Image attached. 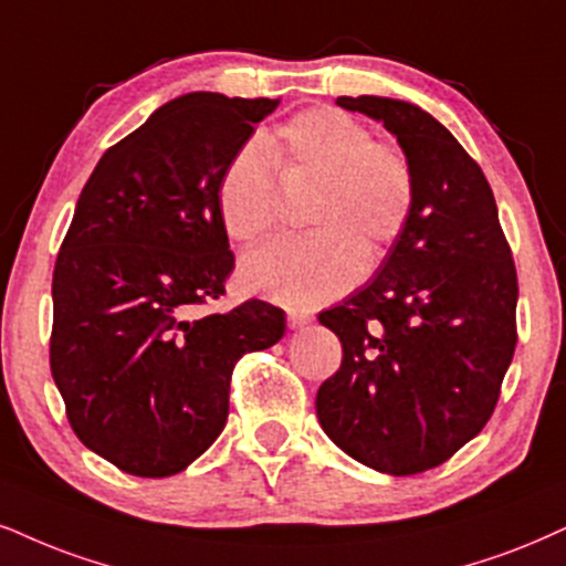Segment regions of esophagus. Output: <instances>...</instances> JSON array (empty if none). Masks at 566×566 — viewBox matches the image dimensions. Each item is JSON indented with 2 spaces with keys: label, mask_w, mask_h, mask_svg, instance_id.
Returning a JSON list of instances; mask_svg holds the SVG:
<instances>
[{
  "label": "esophagus",
  "mask_w": 566,
  "mask_h": 566,
  "mask_svg": "<svg viewBox=\"0 0 566 566\" xmlns=\"http://www.w3.org/2000/svg\"><path fill=\"white\" fill-rule=\"evenodd\" d=\"M306 323H312V315H306V312H298V310H289V327H304Z\"/></svg>",
  "instance_id": "34e87169"
}]
</instances>
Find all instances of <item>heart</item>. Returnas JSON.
Returning <instances> with one entry per match:
<instances>
[{
  "label": "heart",
  "instance_id": "obj_1",
  "mask_svg": "<svg viewBox=\"0 0 566 566\" xmlns=\"http://www.w3.org/2000/svg\"><path fill=\"white\" fill-rule=\"evenodd\" d=\"M275 172L285 184H317L306 209L312 233L249 251L239 277L251 294L291 310H315L352 289L361 262L367 270L380 264L415 214L417 176L407 151L375 142L357 117L315 107L230 157L218 186L220 222L230 241H260L275 228Z\"/></svg>",
  "mask_w": 566,
  "mask_h": 566
}]
</instances>
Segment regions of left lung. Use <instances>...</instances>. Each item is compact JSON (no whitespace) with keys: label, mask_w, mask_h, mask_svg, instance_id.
<instances>
[{"label":"left lung","mask_w":566,"mask_h":566,"mask_svg":"<svg viewBox=\"0 0 566 566\" xmlns=\"http://www.w3.org/2000/svg\"><path fill=\"white\" fill-rule=\"evenodd\" d=\"M399 138L417 205L378 277L319 315L344 359L317 390L340 451L388 475L443 464L491 420L517 346V268L464 146L409 102L338 96Z\"/></svg>","instance_id":"obj_1"}]
</instances>
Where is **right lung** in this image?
Wrapping results in <instances>:
<instances>
[{
  "mask_svg": "<svg viewBox=\"0 0 566 566\" xmlns=\"http://www.w3.org/2000/svg\"><path fill=\"white\" fill-rule=\"evenodd\" d=\"M277 99L178 96L109 146L54 262L49 367L86 449L136 478L201 457L228 420L230 375L283 338V310L226 296L235 268L218 186Z\"/></svg>",
  "mask_w": 566,
  "mask_h": 566,
  "instance_id": "right-lung-1",
  "label": "right lung"
}]
</instances>
